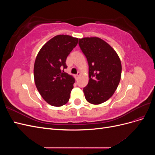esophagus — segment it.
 <instances>
[{
	"mask_svg": "<svg viewBox=\"0 0 155 155\" xmlns=\"http://www.w3.org/2000/svg\"><path fill=\"white\" fill-rule=\"evenodd\" d=\"M79 76H80V73L78 72V74L76 75V76H75V78H76V79H78L79 78Z\"/></svg>",
	"mask_w": 155,
	"mask_h": 155,
	"instance_id": "34e87169",
	"label": "esophagus"
}]
</instances>
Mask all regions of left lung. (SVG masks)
Returning a JSON list of instances; mask_svg holds the SVG:
<instances>
[{"instance_id":"1","label":"left lung","mask_w":155,"mask_h":155,"mask_svg":"<svg viewBox=\"0 0 155 155\" xmlns=\"http://www.w3.org/2000/svg\"><path fill=\"white\" fill-rule=\"evenodd\" d=\"M88 64V85L83 92L88 102L102 104L113 95L121 79V64L115 50L98 37L79 39Z\"/></svg>"}]
</instances>
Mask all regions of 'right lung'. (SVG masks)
Returning <instances> with one entry per match:
<instances>
[{"instance_id": "obj_1", "label": "right lung", "mask_w": 155, "mask_h": 155, "mask_svg": "<svg viewBox=\"0 0 155 155\" xmlns=\"http://www.w3.org/2000/svg\"><path fill=\"white\" fill-rule=\"evenodd\" d=\"M78 39L58 35L49 40L37 54L34 74L36 87L48 104L60 107L66 104L74 88V78L64 72L66 59L76 46Z\"/></svg>"}]
</instances>
